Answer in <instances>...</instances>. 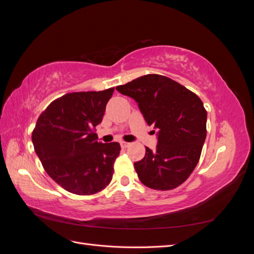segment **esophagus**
<instances>
[{"label":"esophagus","instance_id":"34e87169","mask_svg":"<svg viewBox=\"0 0 254 254\" xmlns=\"http://www.w3.org/2000/svg\"><path fill=\"white\" fill-rule=\"evenodd\" d=\"M129 143H126V142H121V147L122 148H127V147H129Z\"/></svg>","mask_w":254,"mask_h":254}]
</instances>
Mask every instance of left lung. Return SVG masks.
Masks as SVG:
<instances>
[{"mask_svg": "<svg viewBox=\"0 0 254 254\" xmlns=\"http://www.w3.org/2000/svg\"><path fill=\"white\" fill-rule=\"evenodd\" d=\"M117 90L133 98L147 125L158 130L156 150L145 147V157L134 163L139 179L153 190L180 186L196 167L205 141L206 111L201 99L158 74L141 76Z\"/></svg>", "mask_w": 254, "mask_h": 254, "instance_id": "1", "label": "left lung"}]
</instances>
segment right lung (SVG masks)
I'll list each match as a JSON object with an SVG mask.
<instances>
[{
  "instance_id": "add662e5",
  "label": "right lung",
  "mask_w": 254,
  "mask_h": 254,
  "mask_svg": "<svg viewBox=\"0 0 254 254\" xmlns=\"http://www.w3.org/2000/svg\"><path fill=\"white\" fill-rule=\"evenodd\" d=\"M114 88L74 92L52 102L32 134L45 172L70 193L92 195L110 183L120 155L118 142L99 143L92 131L102 123Z\"/></svg>"
}]
</instances>
